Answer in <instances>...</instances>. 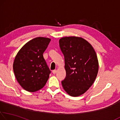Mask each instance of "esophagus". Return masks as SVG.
Segmentation results:
<instances>
[{
  "mask_svg": "<svg viewBox=\"0 0 120 120\" xmlns=\"http://www.w3.org/2000/svg\"><path fill=\"white\" fill-rule=\"evenodd\" d=\"M56 72H57V70H54L52 71L53 74H56Z\"/></svg>",
  "mask_w": 120,
  "mask_h": 120,
  "instance_id": "obj_1",
  "label": "esophagus"
}]
</instances>
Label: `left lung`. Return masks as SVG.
Listing matches in <instances>:
<instances>
[{"instance_id": "1", "label": "left lung", "mask_w": 120, "mask_h": 120, "mask_svg": "<svg viewBox=\"0 0 120 120\" xmlns=\"http://www.w3.org/2000/svg\"><path fill=\"white\" fill-rule=\"evenodd\" d=\"M59 43L66 71L62 86L71 96H80L89 89L97 76L99 63L96 52L89 42L80 37H64Z\"/></svg>"}]
</instances>
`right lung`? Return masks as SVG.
<instances>
[{
  "instance_id": "1",
  "label": "right lung",
  "mask_w": 120,
  "mask_h": 120,
  "mask_svg": "<svg viewBox=\"0 0 120 120\" xmlns=\"http://www.w3.org/2000/svg\"><path fill=\"white\" fill-rule=\"evenodd\" d=\"M51 39L38 37L30 40L18 51L14 59L13 71L20 86L34 92L43 88L51 71L43 54Z\"/></svg>"
}]
</instances>
